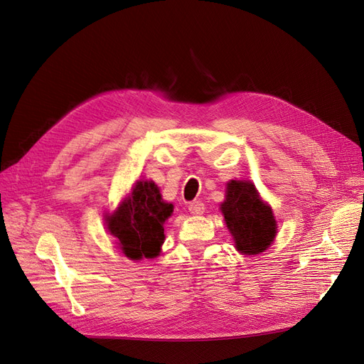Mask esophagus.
<instances>
[{
  "label": "esophagus",
  "mask_w": 364,
  "mask_h": 364,
  "mask_svg": "<svg viewBox=\"0 0 364 364\" xmlns=\"http://www.w3.org/2000/svg\"><path fill=\"white\" fill-rule=\"evenodd\" d=\"M188 211H190V214H193V215H200L205 211V205L200 200H195V202L188 205Z\"/></svg>",
  "instance_id": "1"
}]
</instances>
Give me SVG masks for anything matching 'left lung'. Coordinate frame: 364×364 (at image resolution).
I'll use <instances>...</instances> for the list:
<instances>
[{"label": "left lung", "mask_w": 364, "mask_h": 364, "mask_svg": "<svg viewBox=\"0 0 364 364\" xmlns=\"http://www.w3.org/2000/svg\"><path fill=\"white\" fill-rule=\"evenodd\" d=\"M221 213L235 237L237 251L257 255L269 247L276 236V220L251 181H230L227 184Z\"/></svg>", "instance_id": "1"}]
</instances>
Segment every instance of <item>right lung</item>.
Masks as SVG:
<instances>
[{
  "label": "right lung",
  "mask_w": 364,
  "mask_h": 364,
  "mask_svg": "<svg viewBox=\"0 0 364 364\" xmlns=\"http://www.w3.org/2000/svg\"><path fill=\"white\" fill-rule=\"evenodd\" d=\"M172 209V203L162 200L155 183L139 181L118 211L107 217V228L128 258H155L165 239L164 223Z\"/></svg>",
  "instance_id": "right-lung-1"
}]
</instances>
